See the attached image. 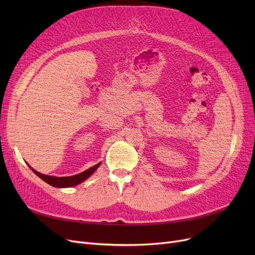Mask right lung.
Wrapping results in <instances>:
<instances>
[{
	"mask_svg": "<svg viewBox=\"0 0 255 255\" xmlns=\"http://www.w3.org/2000/svg\"><path fill=\"white\" fill-rule=\"evenodd\" d=\"M101 165V163H99L97 165H95L94 167H91L87 170H85L79 174H75V175H71V176H63V177H59V176H52V175H47V174H42L40 172L36 171L34 168L30 167L28 165V167L32 169L33 172L40 177L41 180H43L45 183H48L51 186L54 187H59V188H66V187H72L75 186V185H79L82 182H84L85 180H87L88 177L94 173L97 169L99 168V166Z\"/></svg>",
	"mask_w": 255,
	"mask_h": 255,
	"instance_id": "add662e5",
	"label": "right lung"
}]
</instances>
